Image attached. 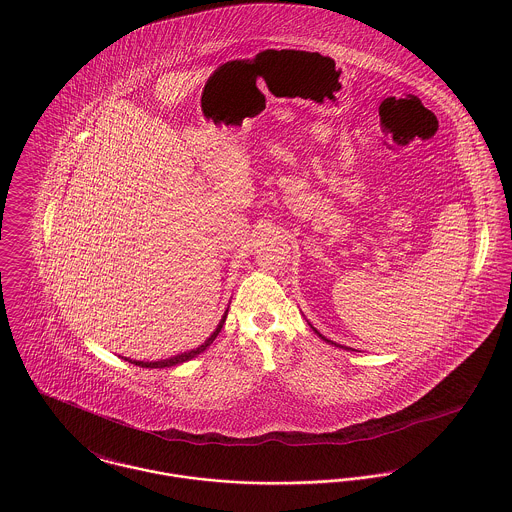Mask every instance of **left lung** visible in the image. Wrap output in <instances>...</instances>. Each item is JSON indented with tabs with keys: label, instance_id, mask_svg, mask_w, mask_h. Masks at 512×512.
Here are the masks:
<instances>
[{
	"label": "left lung",
	"instance_id": "1",
	"mask_svg": "<svg viewBox=\"0 0 512 512\" xmlns=\"http://www.w3.org/2000/svg\"><path fill=\"white\" fill-rule=\"evenodd\" d=\"M308 325H310V327H312V329H314V333H316V335H318V337H322V339H323V341H325V343H329V345H335V347H339V349L350 350V347H345V345H337V343H333V341H329V339H325V337H323L322 333H320V331H318V329H316V327H314V325H312V323L308 322Z\"/></svg>",
	"mask_w": 512,
	"mask_h": 512
}]
</instances>
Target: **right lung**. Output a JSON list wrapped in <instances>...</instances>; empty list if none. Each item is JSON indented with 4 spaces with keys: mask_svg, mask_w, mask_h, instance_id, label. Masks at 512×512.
<instances>
[{
    "mask_svg": "<svg viewBox=\"0 0 512 512\" xmlns=\"http://www.w3.org/2000/svg\"><path fill=\"white\" fill-rule=\"evenodd\" d=\"M227 312H229V308L223 312V316H221V320L217 323L216 329H214V333L202 343V345H198L196 349L187 350V352H179V354H175V356H169V358H163V360H152V362H144V360H133V358H127V356H121V358H125L127 362H131V364H135V366H140V368H171V366H177V364H183V362H187V360H192L194 356H198L200 352H204V350L208 349L214 341H216L217 335H219V331H221V327H223V323H225V318H227Z\"/></svg>",
    "mask_w": 512,
    "mask_h": 512,
    "instance_id": "obj_1",
    "label": "right lung"
}]
</instances>
